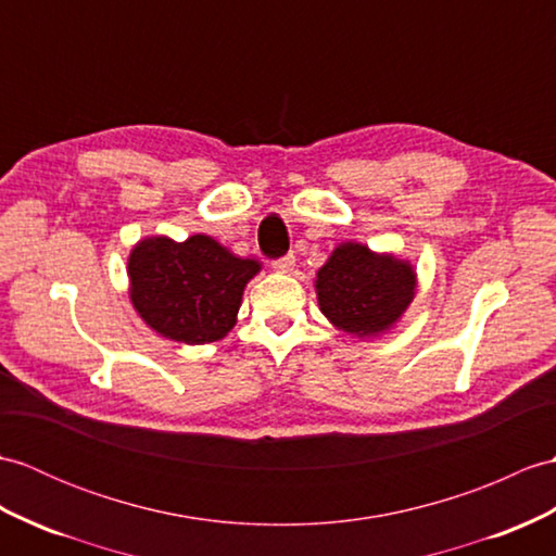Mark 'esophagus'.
Here are the masks:
<instances>
[{"label":"esophagus","instance_id":"34e87169","mask_svg":"<svg viewBox=\"0 0 556 556\" xmlns=\"http://www.w3.org/2000/svg\"><path fill=\"white\" fill-rule=\"evenodd\" d=\"M293 267H295V255L293 253L279 257V261H273V269H275V273H279V275L293 273Z\"/></svg>","mask_w":556,"mask_h":556}]
</instances>
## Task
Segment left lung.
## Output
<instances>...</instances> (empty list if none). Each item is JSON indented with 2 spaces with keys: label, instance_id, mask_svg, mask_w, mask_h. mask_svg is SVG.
Returning <instances> with one entry per match:
<instances>
[{
  "label": "left lung",
  "instance_id": "8db88e82",
  "mask_svg": "<svg viewBox=\"0 0 556 556\" xmlns=\"http://www.w3.org/2000/svg\"><path fill=\"white\" fill-rule=\"evenodd\" d=\"M321 315L351 339L371 341L393 331L417 295V269L395 253L343 241L315 275Z\"/></svg>",
  "mask_w": 556,
  "mask_h": 556
}]
</instances>
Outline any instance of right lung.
Masks as SVG:
<instances>
[{
    "label": "right lung",
    "instance_id": "right-lung-1",
    "mask_svg": "<svg viewBox=\"0 0 556 556\" xmlns=\"http://www.w3.org/2000/svg\"><path fill=\"white\" fill-rule=\"evenodd\" d=\"M261 269V261L239 257L208 235H153L127 255V295L159 337L203 345L235 329L243 289Z\"/></svg>",
    "mask_w": 556,
    "mask_h": 556
}]
</instances>
